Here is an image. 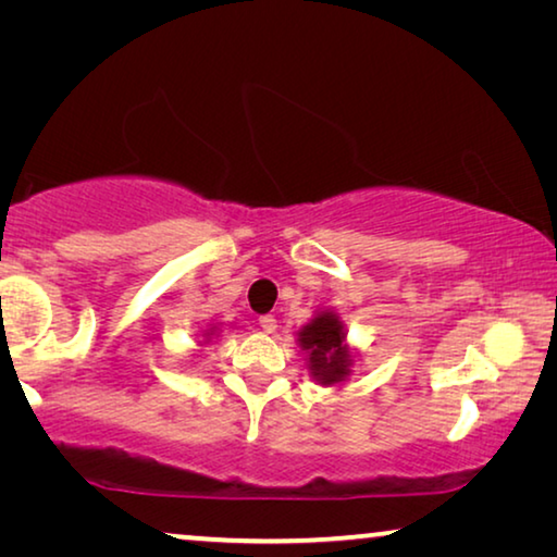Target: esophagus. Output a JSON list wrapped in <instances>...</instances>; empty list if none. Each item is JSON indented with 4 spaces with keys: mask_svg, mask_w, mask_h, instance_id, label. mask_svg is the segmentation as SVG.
Segmentation results:
<instances>
[{
    "mask_svg": "<svg viewBox=\"0 0 557 557\" xmlns=\"http://www.w3.org/2000/svg\"><path fill=\"white\" fill-rule=\"evenodd\" d=\"M260 329L265 334H272L277 329V319L272 317V314H265V317H260Z\"/></svg>",
    "mask_w": 557,
    "mask_h": 557,
    "instance_id": "obj_1",
    "label": "esophagus"
}]
</instances>
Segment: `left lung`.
Segmentation results:
<instances>
[{"mask_svg":"<svg viewBox=\"0 0 557 557\" xmlns=\"http://www.w3.org/2000/svg\"><path fill=\"white\" fill-rule=\"evenodd\" d=\"M299 346L307 354L312 379L322 385L344 383L354 369V348L346 344V326L332 309H322L299 329Z\"/></svg>","mask_w":557,"mask_h":557,"instance_id":"1","label":"left lung"}]
</instances>
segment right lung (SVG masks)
<instances>
[{
  "label": "right lung",
  "mask_w": 557,
  "mask_h": 557,
  "mask_svg": "<svg viewBox=\"0 0 557 557\" xmlns=\"http://www.w3.org/2000/svg\"><path fill=\"white\" fill-rule=\"evenodd\" d=\"M215 334V326H209V329H203V334H201V338H203V342H201V346L203 344H209L211 342V336Z\"/></svg>",
  "instance_id": "obj_1"
}]
</instances>
